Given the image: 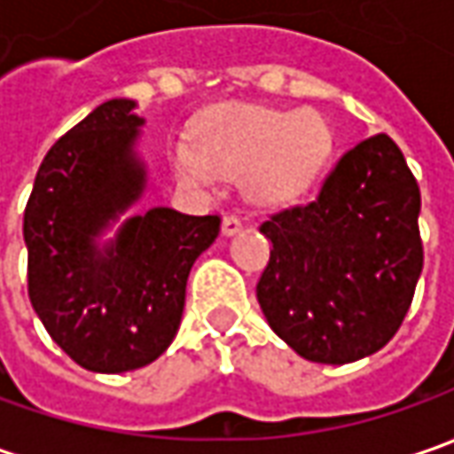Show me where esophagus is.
<instances>
[{"instance_id":"obj_1","label":"esophagus","mask_w":454,"mask_h":454,"mask_svg":"<svg viewBox=\"0 0 454 454\" xmlns=\"http://www.w3.org/2000/svg\"><path fill=\"white\" fill-rule=\"evenodd\" d=\"M242 230V219L235 217V215H227V217L222 219V235L224 237H232L237 235Z\"/></svg>"}]
</instances>
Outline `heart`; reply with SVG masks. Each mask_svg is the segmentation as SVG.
<instances>
[{"instance_id":"obj_1","label":"heart","mask_w":454,"mask_h":454,"mask_svg":"<svg viewBox=\"0 0 454 454\" xmlns=\"http://www.w3.org/2000/svg\"><path fill=\"white\" fill-rule=\"evenodd\" d=\"M331 131L321 115L262 106H222L197 123L194 141L171 144V166L184 184L215 189L239 176L257 207L298 201L321 176Z\"/></svg>"}]
</instances>
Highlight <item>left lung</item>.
<instances>
[{"instance_id": "1", "label": "left lung", "mask_w": 454, "mask_h": 454, "mask_svg": "<svg viewBox=\"0 0 454 454\" xmlns=\"http://www.w3.org/2000/svg\"><path fill=\"white\" fill-rule=\"evenodd\" d=\"M419 186L387 133L346 151L318 197L262 222L257 303L298 356L348 364L399 331L422 272Z\"/></svg>"}]
</instances>
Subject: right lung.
I'll return each mask as SVG.
<instances>
[{"label": "right lung", "instance_id": "add662e5", "mask_svg": "<svg viewBox=\"0 0 454 454\" xmlns=\"http://www.w3.org/2000/svg\"><path fill=\"white\" fill-rule=\"evenodd\" d=\"M136 100L98 106L47 151L25 209L27 290L50 339L88 372L123 374L164 354L194 260L219 217L171 207L123 217L144 197ZM114 231V238H106Z\"/></svg>", "mask_w": 454, "mask_h": 454}]
</instances>
